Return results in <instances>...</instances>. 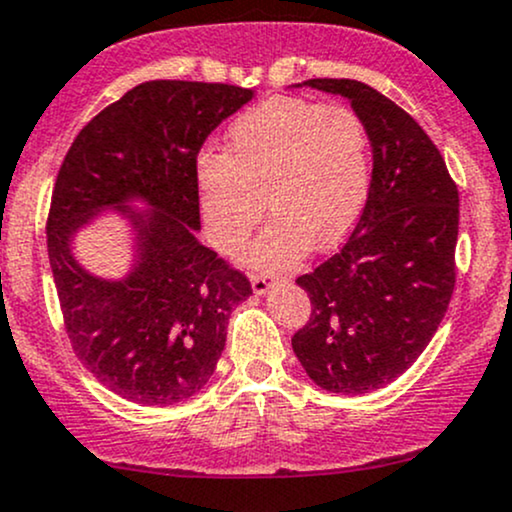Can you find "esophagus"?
<instances>
[{"label":"esophagus","mask_w":512,"mask_h":512,"mask_svg":"<svg viewBox=\"0 0 512 512\" xmlns=\"http://www.w3.org/2000/svg\"><path fill=\"white\" fill-rule=\"evenodd\" d=\"M273 285H278V280L271 278V275H266V273L251 275V287H254L256 295H266V292H271Z\"/></svg>","instance_id":"obj_1"}]
</instances>
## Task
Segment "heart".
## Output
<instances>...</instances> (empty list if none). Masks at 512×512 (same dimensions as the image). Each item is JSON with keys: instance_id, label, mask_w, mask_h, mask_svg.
<instances>
[{"instance_id": "heart-1", "label": "heart", "mask_w": 512, "mask_h": 512, "mask_svg": "<svg viewBox=\"0 0 512 512\" xmlns=\"http://www.w3.org/2000/svg\"><path fill=\"white\" fill-rule=\"evenodd\" d=\"M225 154L195 159L203 225L212 244L234 251L263 212L275 220L246 251V263L278 271L309 249L348 237L370 193L372 149L365 120L346 106L278 96L234 118Z\"/></svg>"}]
</instances>
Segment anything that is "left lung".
Here are the masks:
<instances>
[{
	"label": "left lung",
	"mask_w": 512,
	"mask_h": 512,
	"mask_svg": "<svg viewBox=\"0 0 512 512\" xmlns=\"http://www.w3.org/2000/svg\"><path fill=\"white\" fill-rule=\"evenodd\" d=\"M365 120L372 181L338 254L297 278L312 314L292 336L309 380L333 394L394 382L438 331L455 290L459 193L445 159L404 108L355 79H307Z\"/></svg>",
	"instance_id": "8db88e82"
}]
</instances>
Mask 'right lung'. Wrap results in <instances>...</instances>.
I'll return each mask as SVG.
<instances>
[{
    "label": "right lung",
    "instance_id": "right-lung-1",
    "mask_svg": "<svg viewBox=\"0 0 512 512\" xmlns=\"http://www.w3.org/2000/svg\"><path fill=\"white\" fill-rule=\"evenodd\" d=\"M254 99L232 84L154 79L84 125L65 154L48 212V256L74 353L132 404L169 406L208 384L244 273L203 246L195 159L222 120ZM142 199L149 211H132ZM118 209L136 232V266L91 276L71 254L76 229Z\"/></svg>",
    "mask_w": 512,
    "mask_h": 512
}]
</instances>
